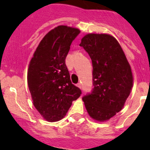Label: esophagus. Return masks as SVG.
<instances>
[{"mask_svg":"<svg viewBox=\"0 0 150 150\" xmlns=\"http://www.w3.org/2000/svg\"><path fill=\"white\" fill-rule=\"evenodd\" d=\"M76 86H78V88H81V89L82 88V86H81V83H78V84L76 85Z\"/></svg>","mask_w":150,"mask_h":150,"instance_id":"1","label":"esophagus"}]
</instances>
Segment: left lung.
Instances as JSON below:
<instances>
[{"label": "left lung", "instance_id": "8db88e82", "mask_svg": "<svg viewBox=\"0 0 150 150\" xmlns=\"http://www.w3.org/2000/svg\"><path fill=\"white\" fill-rule=\"evenodd\" d=\"M93 66V89L83 97L88 113L99 121L120 112L131 93V67L117 40L107 34H88L81 40Z\"/></svg>", "mask_w": 150, "mask_h": 150}]
</instances>
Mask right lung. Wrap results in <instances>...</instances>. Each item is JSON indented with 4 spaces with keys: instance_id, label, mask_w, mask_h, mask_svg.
Masks as SVG:
<instances>
[{
    "instance_id": "add662e5",
    "label": "right lung",
    "mask_w": 150,
    "mask_h": 150,
    "mask_svg": "<svg viewBox=\"0 0 150 150\" xmlns=\"http://www.w3.org/2000/svg\"><path fill=\"white\" fill-rule=\"evenodd\" d=\"M78 29L58 26L45 35L30 61L28 87L33 104L49 122L61 120L82 93L71 82L65 59Z\"/></svg>"
}]
</instances>
